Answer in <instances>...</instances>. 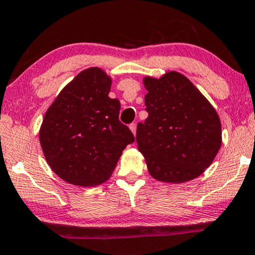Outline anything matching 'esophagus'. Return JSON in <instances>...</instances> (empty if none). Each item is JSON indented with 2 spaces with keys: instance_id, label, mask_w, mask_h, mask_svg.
I'll list each match as a JSON object with an SVG mask.
<instances>
[{
  "instance_id": "34e87169",
  "label": "esophagus",
  "mask_w": 255,
  "mask_h": 255,
  "mask_svg": "<svg viewBox=\"0 0 255 255\" xmlns=\"http://www.w3.org/2000/svg\"><path fill=\"white\" fill-rule=\"evenodd\" d=\"M130 130L132 131V133L134 134V136H136V130H137V125H136V123H132V124L130 125Z\"/></svg>"
}]
</instances>
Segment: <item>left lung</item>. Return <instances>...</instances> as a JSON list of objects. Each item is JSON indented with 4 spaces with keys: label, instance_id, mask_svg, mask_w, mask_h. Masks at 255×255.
I'll use <instances>...</instances> for the list:
<instances>
[{
    "label": "left lung",
    "instance_id": "obj_1",
    "mask_svg": "<svg viewBox=\"0 0 255 255\" xmlns=\"http://www.w3.org/2000/svg\"><path fill=\"white\" fill-rule=\"evenodd\" d=\"M144 123H138V150L156 180L183 183L212 164L221 146V122L194 84L178 72L144 78Z\"/></svg>",
    "mask_w": 255,
    "mask_h": 255
}]
</instances>
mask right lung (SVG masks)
Masks as SVG:
<instances>
[{
  "label": "right lung",
  "instance_id": "1",
  "mask_svg": "<svg viewBox=\"0 0 255 255\" xmlns=\"http://www.w3.org/2000/svg\"><path fill=\"white\" fill-rule=\"evenodd\" d=\"M111 78L98 67L80 72L47 110L40 128L46 161L59 177L92 187L109 180L128 144L130 128L119 121Z\"/></svg>",
  "mask_w": 255,
  "mask_h": 255
}]
</instances>
